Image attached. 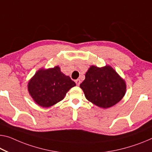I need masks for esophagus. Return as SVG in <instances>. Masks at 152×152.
<instances>
[{
  "instance_id": "obj_1",
  "label": "esophagus",
  "mask_w": 152,
  "mask_h": 152,
  "mask_svg": "<svg viewBox=\"0 0 152 152\" xmlns=\"http://www.w3.org/2000/svg\"><path fill=\"white\" fill-rule=\"evenodd\" d=\"M75 83H76V84H77V86H79V85H80V83H81L80 79H76V80H75Z\"/></svg>"
}]
</instances>
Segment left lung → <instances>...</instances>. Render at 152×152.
<instances>
[{"mask_svg": "<svg viewBox=\"0 0 152 152\" xmlns=\"http://www.w3.org/2000/svg\"><path fill=\"white\" fill-rule=\"evenodd\" d=\"M80 88L88 100L102 109L115 105L126 92L124 79L109 65L90 66Z\"/></svg>", "mask_w": 152, "mask_h": 152, "instance_id": "8db88e82", "label": "left lung"}]
</instances>
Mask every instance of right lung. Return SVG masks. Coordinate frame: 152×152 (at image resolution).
<instances>
[{"label": "right lung", "mask_w": 152, "mask_h": 152, "mask_svg": "<svg viewBox=\"0 0 152 152\" xmlns=\"http://www.w3.org/2000/svg\"><path fill=\"white\" fill-rule=\"evenodd\" d=\"M76 84L61 72L59 66L41 68L28 83V91L39 106L50 107L64 99L68 91Z\"/></svg>", "instance_id": "obj_1"}]
</instances>
